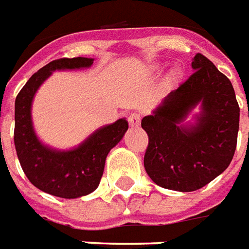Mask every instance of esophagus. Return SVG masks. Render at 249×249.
Here are the masks:
<instances>
[{
  "label": "esophagus",
  "instance_id": "34e87169",
  "mask_svg": "<svg viewBox=\"0 0 249 249\" xmlns=\"http://www.w3.org/2000/svg\"><path fill=\"white\" fill-rule=\"evenodd\" d=\"M140 114L139 113H130L129 116H128V123H129V125L132 126V128H136V126H139V124H140Z\"/></svg>",
  "mask_w": 249,
  "mask_h": 249
}]
</instances>
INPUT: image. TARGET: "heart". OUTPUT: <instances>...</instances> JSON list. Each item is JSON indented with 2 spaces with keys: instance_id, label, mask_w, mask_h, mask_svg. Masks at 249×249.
I'll use <instances>...</instances> for the list:
<instances>
[{
  "instance_id": "obj_1",
  "label": "heart",
  "mask_w": 249,
  "mask_h": 249,
  "mask_svg": "<svg viewBox=\"0 0 249 249\" xmlns=\"http://www.w3.org/2000/svg\"><path fill=\"white\" fill-rule=\"evenodd\" d=\"M184 77V71L181 66H176V68H173L172 71H171V74H169V81L175 84V82H178L183 80Z\"/></svg>"
}]
</instances>
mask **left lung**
Instances as JSON below:
<instances>
[{"mask_svg": "<svg viewBox=\"0 0 249 249\" xmlns=\"http://www.w3.org/2000/svg\"><path fill=\"white\" fill-rule=\"evenodd\" d=\"M192 69L183 85L141 120L149 137L144 156L148 176L178 192L200 189L224 172L239 132L240 108L230 80L200 53ZM197 106L199 113L193 114Z\"/></svg>", "mask_w": 249, "mask_h": 249, "instance_id": "obj_1", "label": "left lung"}]
</instances>
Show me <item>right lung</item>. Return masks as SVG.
<instances>
[{"mask_svg": "<svg viewBox=\"0 0 249 249\" xmlns=\"http://www.w3.org/2000/svg\"><path fill=\"white\" fill-rule=\"evenodd\" d=\"M94 58L74 57L49 62L30 77L16 98L14 145L19 164L29 181L40 191L57 197L77 198L96 191L103 178L105 160L128 130V121L119 119L104 125L74 148L56 149L36 133L32 105L37 90L56 71L88 69Z\"/></svg>", "mask_w": 249, "mask_h": 249, "instance_id": "obj_1", "label": "right lung"}]
</instances>
